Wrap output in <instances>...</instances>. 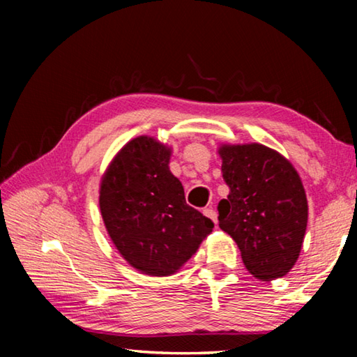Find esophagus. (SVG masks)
Here are the masks:
<instances>
[{
    "mask_svg": "<svg viewBox=\"0 0 357 357\" xmlns=\"http://www.w3.org/2000/svg\"><path fill=\"white\" fill-rule=\"evenodd\" d=\"M203 214L206 215V217H209V219L213 220L214 223H217V213H215V211H214L213 208H204V209H203Z\"/></svg>",
    "mask_w": 357,
    "mask_h": 357,
    "instance_id": "esophagus-1",
    "label": "esophagus"
}]
</instances>
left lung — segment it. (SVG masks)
<instances>
[{"instance_id":"1","label":"left lung","mask_w":357,"mask_h":357,"mask_svg":"<svg viewBox=\"0 0 357 357\" xmlns=\"http://www.w3.org/2000/svg\"><path fill=\"white\" fill-rule=\"evenodd\" d=\"M222 176L229 187L219 202V227L234 239L249 273L283 277L299 258L309 206L298 172L264 144H222Z\"/></svg>"}]
</instances>
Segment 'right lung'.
<instances>
[{"label":"right lung","instance_id":"add662e5","mask_svg":"<svg viewBox=\"0 0 357 357\" xmlns=\"http://www.w3.org/2000/svg\"><path fill=\"white\" fill-rule=\"evenodd\" d=\"M170 154L153 137H137L114 155L100 183V214L114 247L132 268L155 277L176 273L214 228L185 203Z\"/></svg>","mask_w":357,"mask_h":357}]
</instances>
